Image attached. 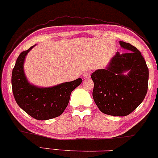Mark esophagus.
Returning <instances> with one entry per match:
<instances>
[{
  "label": "esophagus",
  "mask_w": 158,
  "mask_h": 158,
  "mask_svg": "<svg viewBox=\"0 0 158 158\" xmlns=\"http://www.w3.org/2000/svg\"><path fill=\"white\" fill-rule=\"evenodd\" d=\"M90 74H91V72H86L84 74V77L85 78H88V77H90Z\"/></svg>",
  "instance_id": "1"
}]
</instances>
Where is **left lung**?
Here are the masks:
<instances>
[{"instance_id": "1", "label": "left lung", "mask_w": 158, "mask_h": 158, "mask_svg": "<svg viewBox=\"0 0 158 158\" xmlns=\"http://www.w3.org/2000/svg\"><path fill=\"white\" fill-rule=\"evenodd\" d=\"M127 51L112 58L105 69L92 74L93 97L98 109L110 116L129 115L144 100L148 90V69L140 51L119 42ZM128 71L127 75L124 72Z\"/></svg>"}]
</instances>
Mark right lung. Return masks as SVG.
Masks as SVG:
<instances>
[{
  "label": "right lung",
  "mask_w": 158,
  "mask_h": 158,
  "mask_svg": "<svg viewBox=\"0 0 158 158\" xmlns=\"http://www.w3.org/2000/svg\"><path fill=\"white\" fill-rule=\"evenodd\" d=\"M19 54L12 72V87L18 105L37 120H47L60 116L68 105L71 93L82 82L78 78L48 88H40L28 83L24 73V62L27 53Z\"/></svg>",
  "instance_id": "1"
}]
</instances>
